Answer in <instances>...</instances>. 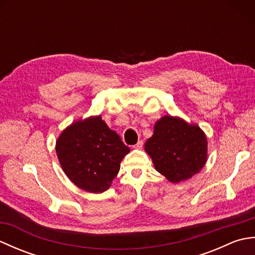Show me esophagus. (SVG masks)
<instances>
[{
    "mask_svg": "<svg viewBox=\"0 0 255 255\" xmlns=\"http://www.w3.org/2000/svg\"><path fill=\"white\" fill-rule=\"evenodd\" d=\"M142 147H143V141H142V140H139V141L133 145V148H134V149H138V150L141 149Z\"/></svg>",
    "mask_w": 255,
    "mask_h": 255,
    "instance_id": "34e87169",
    "label": "esophagus"
}]
</instances>
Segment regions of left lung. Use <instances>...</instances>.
<instances>
[{
	"label": "left lung",
	"mask_w": 255,
	"mask_h": 255,
	"mask_svg": "<svg viewBox=\"0 0 255 255\" xmlns=\"http://www.w3.org/2000/svg\"><path fill=\"white\" fill-rule=\"evenodd\" d=\"M155 170L172 183L186 181L207 161V137L197 125L166 115L154 124L152 137L144 143Z\"/></svg>",
	"instance_id": "1"
}]
</instances>
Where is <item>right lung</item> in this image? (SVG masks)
<instances>
[{"label": "right lung", "instance_id": "obj_1", "mask_svg": "<svg viewBox=\"0 0 255 255\" xmlns=\"http://www.w3.org/2000/svg\"><path fill=\"white\" fill-rule=\"evenodd\" d=\"M129 151L101 115L72 123L56 142L63 172L78 187L90 193H103L110 188Z\"/></svg>", "mask_w": 255, "mask_h": 255}]
</instances>
